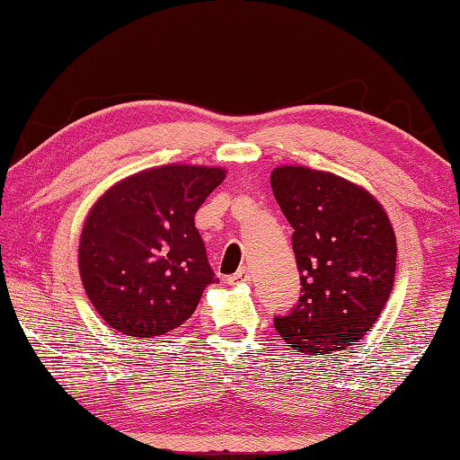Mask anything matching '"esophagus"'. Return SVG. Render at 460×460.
<instances>
[{
  "instance_id": "esophagus-1",
  "label": "esophagus",
  "mask_w": 460,
  "mask_h": 460,
  "mask_svg": "<svg viewBox=\"0 0 460 460\" xmlns=\"http://www.w3.org/2000/svg\"><path fill=\"white\" fill-rule=\"evenodd\" d=\"M249 279H252V276H249V270L245 268V266H241L235 274H233L231 278H229V282L233 284V282H249Z\"/></svg>"
}]
</instances>
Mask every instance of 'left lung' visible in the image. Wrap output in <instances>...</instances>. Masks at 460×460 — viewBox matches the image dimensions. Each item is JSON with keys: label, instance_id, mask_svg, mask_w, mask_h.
Here are the masks:
<instances>
[{"label": "left lung", "instance_id": "obj_1", "mask_svg": "<svg viewBox=\"0 0 460 460\" xmlns=\"http://www.w3.org/2000/svg\"><path fill=\"white\" fill-rule=\"evenodd\" d=\"M271 190L292 225L300 292L274 326L296 353L351 351L384 310L395 276V233L359 184L306 166H278Z\"/></svg>", "mask_w": 460, "mask_h": 460}]
</instances>
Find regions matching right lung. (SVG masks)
Returning <instances> with one entry per match:
<instances>
[{"label":"right lung","instance_id":"right-lung-1","mask_svg":"<svg viewBox=\"0 0 460 460\" xmlns=\"http://www.w3.org/2000/svg\"><path fill=\"white\" fill-rule=\"evenodd\" d=\"M223 168L168 164L123 178L87 215L79 271L99 316L128 337L154 339L189 321L219 282L194 215Z\"/></svg>","mask_w":460,"mask_h":460}]
</instances>
